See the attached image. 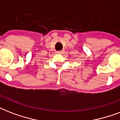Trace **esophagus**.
Listing matches in <instances>:
<instances>
[{
  "label": "esophagus",
  "mask_w": 120,
  "mask_h": 120,
  "mask_svg": "<svg viewBox=\"0 0 120 120\" xmlns=\"http://www.w3.org/2000/svg\"><path fill=\"white\" fill-rule=\"evenodd\" d=\"M57 53L58 54H63V53H64V50H62V51H58L57 52Z\"/></svg>",
  "instance_id": "34e87169"
}]
</instances>
